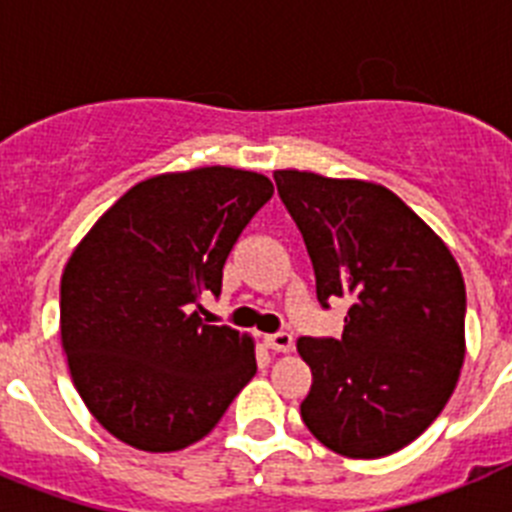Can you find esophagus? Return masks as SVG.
I'll return each instance as SVG.
<instances>
[{
  "label": "esophagus",
  "mask_w": 512,
  "mask_h": 512,
  "mask_svg": "<svg viewBox=\"0 0 512 512\" xmlns=\"http://www.w3.org/2000/svg\"><path fill=\"white\" fill-rule=\"evenodd\" d=\"M264 346L277 351V354H287L295 346V338L289 336V333H271V336H264Z\"/></svg>",
  "instance_id": "esophagus-1"
}]
</instances>
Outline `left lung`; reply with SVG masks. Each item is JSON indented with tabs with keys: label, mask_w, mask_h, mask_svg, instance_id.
Returning <instances> with one entry per match:
<instances>
[{
	"label": "left lung",
	"mask_w": 512,
	"mask_h": 512,
	"mask_svg": "<svg viewBox=\"0 0 512 512\" xmlns=\"http://www.w3.org/2000/svg\"><path fill=\"white\" fill-rule=\"evenodd\" d=\"M315 297L348 300L341 338H300L312 372L300 413L351 459L395 454L438 418L464 364L467 289L451 251L390 189L277 171Z\"/></svg>",
	"instance_id": "obj_1"
}]
</instances>
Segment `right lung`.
Wrapping results in <instances>:
<instances>
[{
    "label": "right lung",
    "instance_id": "1",
    "mask_svg": "<svg viewBox=\"0 0 512 512\" xmlns=\"http://www.w3.org/2000/svg\"><path fill=\"white\" fill-rule=\"evenodd\" d=\"M266 176L228 166L135 184L71 253L61 341L81 400L122 443L179 451L223 418L256 374L251 338L200 318L223 266L271 200Z\"/></svg>",
    "mask_w": 512,
    "mask_h": 512
}]
</instances>
